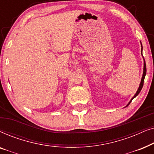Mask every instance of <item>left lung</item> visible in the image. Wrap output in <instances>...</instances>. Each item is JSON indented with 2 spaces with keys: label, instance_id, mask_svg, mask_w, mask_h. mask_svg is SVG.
<instances>
[{
  "label": "left lung",
  "instance_id": "1",
  "mask_svg": "<svg viewBox=\"0 0 154 154\" xmlns=\"http://www.w3.org/2000/svg\"><path fill=\"white\" fill-rule=\"evenodd\" d=\"M141 45H142V43H141ZM143 58H144V57H143ZM146 63H145V60H144V71H143V75H142V80H141V83H140V86H139V88H138L137 91V92H136V94H134V96L131 99V100L130 101L129 104H128V105H129V104H130V102H132V100H133V99H134V97H136L137 96L138 94H139V93H140L141 90H142V87H143V85H144V78H145V75H146Z\"/></svg>",
  "mask_w": 154,
  "mask_h": 154
}]
</instances>
